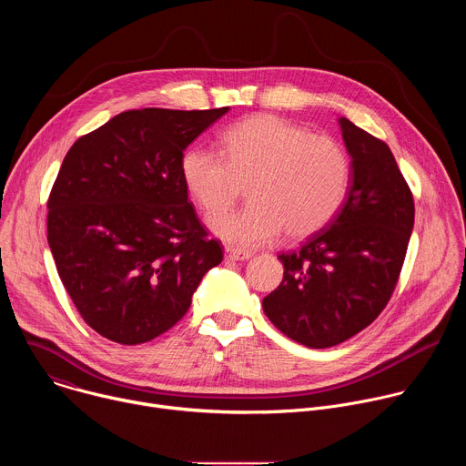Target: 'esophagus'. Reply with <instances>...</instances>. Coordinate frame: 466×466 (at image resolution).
Returning a JSON list of instances; mask_svg holds the SVG:
<instances>
[{
  "label": "esophagus",
  "instance_id": "34e87169",
  "mask_svg": "<svg viewBox=\"0 0 466 466\" xmlns=\"http://www.w3.org/2000/svg\"><path fill=\"white\" fill-rule=\"evenodd\" d=\"M252 254L248 252V250H241V248H232V247H228L227 250H225V258L228 259V261H243V259H248Z\"/></svg>",
  "mask_w": 466,
  "mask_h": 466
}]
</instances>
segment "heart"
<instances>
[{
    "label": "heart",
    "instance_id": "heart-1",
    "mask_svg": "<svg viewBox=\"0 0 466 466\" xmlns=\"http://www.w3.org/2000/svg\"><path fill=\"white\" fill-rule=\"evenodd\" d=\"M180 178L205 216H219L247 184L250 203L210 221L230 245L256 247L284 228L306 238L338 216L352 184V162L329 137L311 135L279 116L245 117L221 135V153L187 147L178 162Z\"/></svg>",
    "mask_w": 466,
    "mask_h": 466
}]
</instances>
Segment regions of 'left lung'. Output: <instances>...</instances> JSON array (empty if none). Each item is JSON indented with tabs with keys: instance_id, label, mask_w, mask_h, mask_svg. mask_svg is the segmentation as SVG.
<instances>
[{
	"instance_id": "1",
	"label": "left lung",
	"mask_w": 466,
	"mask_h": 466,
	"mask_svg": "<svg viewBox=\"0 0 466 466\" xmlns=\"http://www.w3.org/2000/svg\"><path fill=\"white\" fill-rule=\"evenodd\" d=\"M339 125L352 158L347 201L299 250L279 254L284 279L261 302L284 336L309 349L350 339L383 311L415 223L413 193L389 146L347 117Z\"/></svg>"
}]
</instances>
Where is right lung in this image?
<instances>
[{"mask_svg": "<svg viewBox=\"0 0 466 466\" xmlns=\"http://www.w3.org/2000/svg\"><path fill=\"white\" fill-rule=\"evenodd\" d=\"M227 112L127 110L64 157L47 198V243L66 291L99 336L119 345L162 336L221 263V241L187 201L178 162Z\"/></svg>", "mask_w": 466, "mask_h": 466, "instance_id": "1", "label": "right lung"}]
</instances>
